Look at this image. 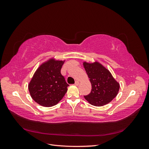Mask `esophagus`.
Masks as SVG:
<instances>
[{
	"label": "esophagus",
	"mask_w": 149,
	"mask_h": 149,
	"mask_svg": "<svg viewBox=\"0 0 149 149\" xmlns=\"http://www.w3.org/2000/svg\"><path fill=\"white\" fill-rule=\"evenodd\" d=\"M79 82L78 81H75V83H74V84H75L76 86H78V85L79 84Z\"/></svg>",
	"instance_id": "1"
}]
</instances>
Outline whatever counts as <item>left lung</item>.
<instances>
[{
	"mask_svg": "<svg viewBox=\"0 0 149 149\" xmlns=\"http://www.w3.org/2000/svg\"><path fill=\"white\" fill-rule=\"evenodd\" d=\"M83 66L92 86L91 93L84 98L95 106H102L110 102L118 94L119 84L109 71L99 63L84 62Z\"/></svg>",
	"mask_w": 149,
	"mask_h": 149,
	"instance_id": "1",
	"label": "left lung"
}]
</instances>
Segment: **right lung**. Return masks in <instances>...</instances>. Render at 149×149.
Returning a JSON list of instances; mask_svg holds the SVG:
<instances>
[{
    "mask_svg": "<svg viewBox=\"0 0 149 149\" xmlns=\"http://www.w3.org/2000/svg\"><path fill=\"white\" fill-rule=\"evenodd\" d=\"M64 61L50 60L35 71L29 84L31 97L40 105L52 107L61 100L69 84L61 74Z\"/></svg>",
    "mask_w": 149,
    "mask_h": 149,
    "instance_id": "1",
    "label": "right lung"
}]
</instances>
